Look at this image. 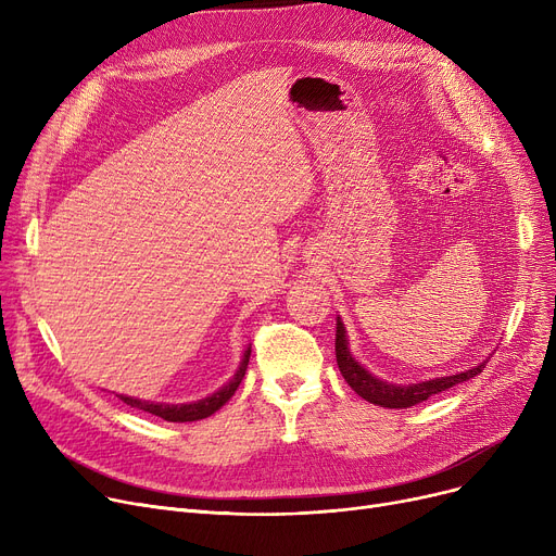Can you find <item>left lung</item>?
Returning a JSON list of instances; mask_svg holds the SVG:
<instances>
[{
    "label": "left lung",
    "instance_id": "left-lung-1",
    "mask_svg": "<svg viewBox=\"0 0 556 556\" xmlns=\"http://www.w3.org/2000/svg\"><path fill=\"white\" fill-rule=\"evenodd\" d=\"M336 361H338V369L344 376V381L352 386V390L363 396L365 401L374 403V405H381V407H410L417 405L421 401H426L428 396L437 394V392H444L457 383L469 381L476 374L482 371L484 363L469 369V371H462V374H453V376H444V378H434V381H426V383H417V386H388L383 381H378L369 371H365L354 358L349 354L346 349V338H344V327L338 319V327H336Z\"/></svg>",
    "mask_w": 556,
    "mask_h": 556
}]
</instances>
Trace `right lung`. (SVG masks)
<instances>
[{"label": "right lung", "mask_w": 556, "mask_h": 556, "mask_svg": "<svg viewBox=\"0 0 556 556\" xmlns=\"http://www.w3.org/2000/svg\"><path fill=\"white\" fill-rule=\"evenodd\" d=\"M248 363H250V349L243 356V363L239 367V371L233 374L231 383H227L223 390H218L216 394L202 399V401H195V403H185V405H166V403H149V401H139V399H130V396H119L126 405L130 407H137V410H143V413H151L155 417H162L164 421H178V424H185V421H198V419H207L210 415H214L216 410H220V407L233 396V392H237V388L241 386L243 376H245V369H248Z\"/></svg>", "instance_id": "1"}]
</instances>
